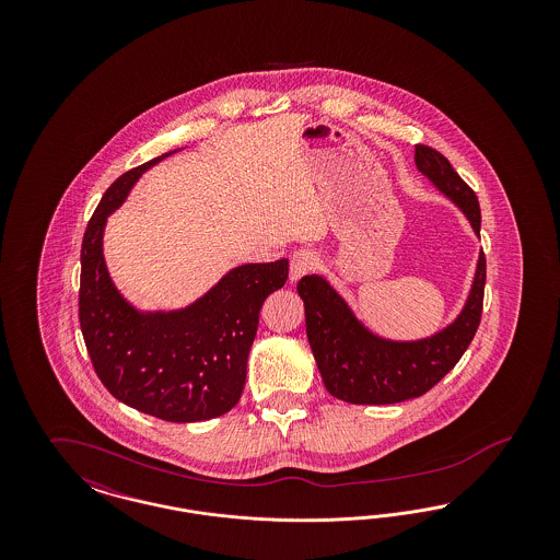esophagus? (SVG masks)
I'll return each mask as SVG.
<instances>
[{
    "mask_svg": "<svg viewBox=\"0 0 560 560\" xmlns=\"http://www.w3.org/2000/svg\"><path fill=\"white\" fill-rule=\"evenodd\" d=\"M317 265H319V256H317L315 249H308V247L295 249L292 254V260H290V279L298 281L300 277L315 270Z\"/></svg>",
    "mask_w": 560,
    "mask_h": 560,
    "instance_id": "1",
    "label": "esophagus"
}]
</instances>
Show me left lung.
I'll use <instances>...</instances> for the list:
<instances>
[{
	"label": "left lung",
	"instance_id": "8db88e82",
	"mask_svg": "<svg viewBox=\"0 0 560 560\" xmlns=\"http://www.w3.org/2000/svg\"><path fill=\"white\" fill-rule=\"evenodd\" d=\"M416 165L470 220L480 235V208L447 158L427 144H416ZM487 262L480 252L466 306L443 331L416 340L393 342L372 334L352 315L347 302L319 275L298 281L304 300L306 336L329 395L354 405H390L416 399L452 372L470 347L482 315Z\"/></svg>",
	"mask_w": 560,
	"mask_h": 560
}]
</instances>
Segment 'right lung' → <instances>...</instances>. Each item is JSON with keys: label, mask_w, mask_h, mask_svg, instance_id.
Here are the masks:
<instances>
[{"label": "right lung", "mask_w": 560, "mask_h": 560, "mask_svg": "<svg viewBox=\"0 0 560 560\" xmlns=\"http://www.w3.org/2000/svg\"><path fill=\"white\" fill-rule=\"evenodd\" d=\"M172 153L121 174L88 222L81 243L80 325L108 393L165 422H203L241 399L260 308L288 281L290 262L243 265L183 311L140 313L115 290L103 256L107 215L133 183Z\"/></svg>", "instance_id": "1"}]
</instances>
